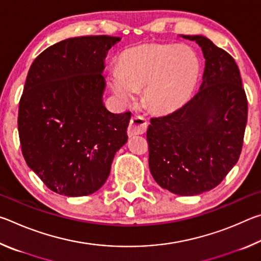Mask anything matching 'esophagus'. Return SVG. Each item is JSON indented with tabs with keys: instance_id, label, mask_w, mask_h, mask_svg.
I'll return each mask as SVG.
<instances>
[{
	"instance_id": "1",
	"label": "esophagus",
	"mask_w": 261,
	"mask_h": 261,
	"mask_svg": "<svg viewBox=\"0 0 261 261\" xmlns=\"http://www.w3.org/2000/svg\"><path fill=\"white\" fill-rule=\"evenodd\" d=\"M147 130V121L141 116L132 117L130 120L129 127H127V135L132 137L135 135H143Z\"/></svg>"
}]
</instances>
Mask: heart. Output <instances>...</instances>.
I'll use <instances>...</instances> for the list:
<instances>
[{"label": "heart", "instance_id": "1", "mask_svg": "<svg viewBox=\"0 0 261 261\" xmlns=\"http://www.w3.org/2000/svg\"><path fill=\"white\" fill-rule=\"evenodd\" d=\"M200 72L197 53L187 45L151 42L132 47L120 57L118 69L109 72L114 94L123 103H134L137 91L153 113L180 107L191 94Z\"/></svg>", "mask_w": 261, "mask_h": 261}]
</instances>
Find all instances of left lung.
I'll return each mask as SVG.
<instances>
[{
	"label": "left lung",
	"mask_w": 261,
	"mask_h": 261,
	"mask_svg": "<svg viewBox=\"0 0 261 261\" xmlns=\"http://www.w3.org/2000/svg\"><path fill=\"white\" fill-rule=\"evenodd\" d=\"M205 57L200 90L183 107L151 120L148 165L161 188L179 196L210 191L240 159L247 121V99L235 60L202 35Z\"/></svg>",
	"instance_id": "obj_1"
}]
</instances>
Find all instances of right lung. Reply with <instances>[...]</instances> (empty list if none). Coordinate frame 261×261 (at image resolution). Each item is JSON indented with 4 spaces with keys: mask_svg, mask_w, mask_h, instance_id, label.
Returning a JSON list of instances; mask_svg holds the SVG:
<instances>
[{
    "mask_svg": "<svg viewBox=\"0 0 261 261\" xmlns=\"http://www.w3.org/2000/svg\"><path fill=\"white\" fill-rule=\"evenodd\" d=\"M120 40L70 38L48 47L29 70L18 110L21 153L56 193L82 197L98 191L127 141L131 113L113 114L102 102L105 59Z\"/></svg>",
    "mask_w": 261,
    "mask_h": 261,
    "instance_id": "right-lung-1",
    "label": "right lung"
}]
</instances>
